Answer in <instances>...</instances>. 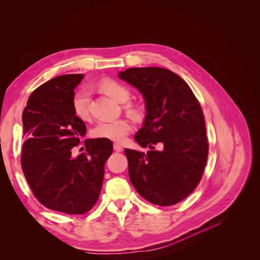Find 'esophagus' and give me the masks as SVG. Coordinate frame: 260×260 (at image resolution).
<instances>
[{
    "label": "esophagus",
    "instance_id": "obj_1",
    "mask_svg": "<svg viewBox=\"0 0 260 260\" xmlns=\"http://www.w3.org/2000/svg\"><path fill=\"white\" fill-rule=\"evenodd\" d=\"M114 149H115V151H116V152H120V151H122V150H123L122 146L119 145V144H117V143H115V144H114Z\"/></svg>",
    "mask_w": 260,
    "mask_h": 260
}]
</instances>
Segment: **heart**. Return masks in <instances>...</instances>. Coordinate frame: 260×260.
Wrapping results in <instances>:
<instances>
[{
	"label": "heart",
	"mask_w": 260,
	"mask_h": 260,
	"mask_svg": "<svg viewBox=\"0 0 260 260\" xmlns=\"http://www.w3.org/2000/svg\"><path fill=\"white\" fill-rule=\"evenodd\" d=\"M99 89L120 103H124L131 98V91L125 85L114 79H105L99 83ZM74 115L85 120L90 115V94L88 90H77L71 100ZM124 111L134 119H139L142 115L140 107L133 102H127L123 107ZM131 131V124L125 119L113 121H98L91 131V135L98 139H106L114 142H122Z\"/></svg>",
	"instance_id": "heart-1"
}]
</instances>
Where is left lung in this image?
Wrapping results in <instances>:
<instances>
[{"instance_id":"1","label":"left lung","mask_w":260,"mask_h":260,"mask_svg":"<svg viewBox=\"0 0 260 260\" xmlns=\"http://www.w3.org/2000/svg\"><path fill=\"white\" fill-rule=\"evenodd\" d=\"M119 77L141 92L147 111L135 140L151 150L124 149L131 182L151 204H178L197 188L208 159L200 102L184 79L168 69L131 68ZM157 144L162 151L154 150Z\"/></svg>"}]
</instances>
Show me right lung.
<instances>
[{
    "label": "right lung",
    "mask_w": 260,
    "mask_h": 260,
    "mask_svg": "<svg viewBox=\"0 0 260 260\" xmlns=\"http://www.w3.org/2000/svg\"><path fill=\"white\" fill-rule=\"evenodd\" d=\"M82 74L51 79L33 91L23 112L26 141L21 153L24 176L33 196L51 210L83 214L96 204L113 152L106 139L84 141V152L73 157V147L86 133L72 110L71 100Z\"/></svg>",
    "instance_id": "obj_1"
}]
</instances>
